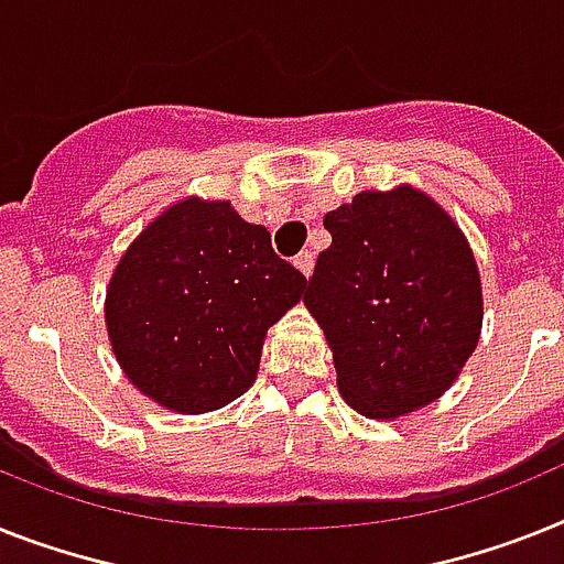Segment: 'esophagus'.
I'll return each mask as SVG.
<instances>
[{"label": "esophagus", "instance_id": "1", "mask_svg": "<svg viewBox=\"0 0 564 564\" xmlns=\"http://www.w3.org/2000/svg\"><path fill=\"white\" fill-rule=\"evenodd\" d=\"M295 267L301 269V272H304L306 278H310L312 269H315V254H312V252H301V254H297V258H295Z\"/></svg>", "mask_w": 564, "mask_h": 564}]
</instances>
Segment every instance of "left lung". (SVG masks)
I'll return each mask as SVG.
<instances>
[{"instance_id":"8db88e82","label":"left lung","mask_w":564,"mask_h":564,"mask_svg":"<svg viewBox=\"0 0 564 564\" xmlns=\"http://www.w3.org/2000/svg\"><path fill=\"white\" fill-rule=\"evenodd\" d=\"M306 310L333 347L338 390L361 415L395 419L453 384L479 344L481 283L465 235L410 186L326 212Z\"/></svg>"}]
</instances>
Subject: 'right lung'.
Instances as JSON below:
<instances>
[{
	"label": "right lung",
	"mask_w": 564,
	"mask_h": 564,
	"mask_svg": "<svg viewBox=\"0 0 564 564\" xmlns=\"http://www.w3.org/2000/svg\"><path fill=\"white\" fill-rule=\"evenodd\" d=\"M306 278L263 226L229 203L188 197L149 226L113 269L108 335L126 376L174 413H209L252 387L267 329Z\"/></svg>",
	"instance_id": "right-lung-1"
}]
</instances>
